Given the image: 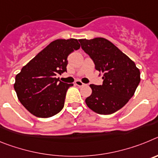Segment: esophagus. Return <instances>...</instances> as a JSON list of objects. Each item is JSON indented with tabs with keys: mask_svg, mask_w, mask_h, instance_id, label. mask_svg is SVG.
I'll return each mask as SVG.
<instances>
[{
	"mask_svg": "<svg viewBox=\"0 0 158 158\" xmlns=\"http://www.w3.org/2000/svg\"><path fill=\"white\" fill-rule=\"evenodd\" d=\"M75 85L77 86H84L85 84H84L83 82L81 81H75Z\"/></svg>",
	"mask_w": 158,
	"mask_h": 158,
	"instance_id": "obj_1",
	"label": "esophagus"
}]
</instances>
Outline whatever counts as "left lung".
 Wrapping results in <instances>:
<instances>
[{
  "label": "left lung",
  "instance_id": "left-lung-1",
  "mask_svg": "<svg viewBox=\"0 0 158 158\" xmlns=\"http://www.w3.org/2000/svg\"><path fill=\"white\" fill-rule=\"evenodd\" d=\"M81 48L103 73L102 85H90L92 94L85 99L88 107L101 115L122 108L134 96L140 82V71L135 62L109 40L104 38L79 40Z\"/></svg>",
  "mask_w": 158,
  "mask_h": 158
}]
</instances>
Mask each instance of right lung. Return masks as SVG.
I'll return each instance as SVG.
<instances>
[{"label": "right lung", "mask_w": 158, "mask_h": 158, "mask_svg": "<svg viewBox=\"0 0 158 158\" xmlns=\"http://www.w3.org/2000/svg\"><path fill=\"white\" fill-rule=\"evenodd\" d=\"M76 39L51 42L16 74L14 89L19 102L32 115L49 118L63 108L66 84L56 78L66 71L67 58L80 48Z\"/></svg>", "instance_id": "1"}]
</instances>
